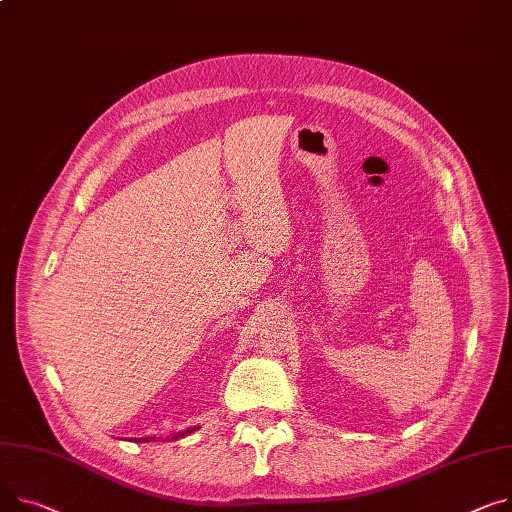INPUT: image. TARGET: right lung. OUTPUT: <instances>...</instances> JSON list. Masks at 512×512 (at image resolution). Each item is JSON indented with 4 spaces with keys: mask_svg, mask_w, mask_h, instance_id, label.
<instances>
[{
    "mask_svg": "<svg viewBox=\"0 0 512 512\" xmlns=\"http://www.w3.org/2000/svg\"><path fill=\"white\" fill-rule=\"evenodd\" d=\"M195 428H189V430H185V432H179V434H175V436H170V438H179V436H185V434H189V432H193ZM152 440H156V436H152V438H138V442H152Z\"/></svg>",
    "mask_w": 512,
    "mask_h": 512,
    "instance_id": "add662e5",
    "label": "right lung"
}]
</instances>
